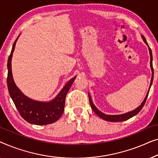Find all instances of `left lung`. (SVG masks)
<instances>
[{
	"mask_svg": "<svg viewBox=\"0 0 158 158\" xmlns=\"http://www.w3.org/2000/svg\"><path fill=\"white\" fill-rule=\"evenodd\" d=\"M142 39H143L144 42L148 45V42H147V41L145 40V38H144V36H142ZM149 51H150V66H151V69H152V79H151L150 85V88H149V90L148 92V94L146 95L145 98H144V100L142 101V104L140 105L139 107H137L136 109L133 110V111H131L130 112H128V113H126V114H121V115H106V114H104L103 113H102V112H101L98 109H97L96 106H95L94 104L92 102L91 98H90V95L88 94V97H89V102H90V106H91V109H93V111H94L95 113H96L97 115L99 116V117H101V118H103V119H104L106 121H108V122H123V121H126L127 119H129V118H131L132 116L137 115V114L139 113L140 111H141V109H142V107L144 106V103H145V102H146L147 98H148L149 91H150V87H151V85H152V83L153 75H154V70H153V67H152V51H151V49L150 48V47H149Z\"/></svg>",
	"mask_w": 158,
	"mask_h": 158,
	"instance_id": "1",
	"label": "left lung"
}]
</instances>
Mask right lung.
<instances>
[{
  "label": "right lung",
  "instance_id": "right-lung-1",
  "mask_svg": "<svg viewBox=\"0 0 158 158\" xmlns=\"http://www.w3.org/2000/svg\"><path fill=\"white\" fill-rule=\"evenodd\" d=\"M17 39L13 44L7 64V85L10 96L21 117L27 122L36 125H46L55 122L63 114L67 94L76 77L70 80L57 97L49 102H39L27 98L17 88L12 76L11 59Z\"/></svg>",
  "mask_w": 158,
  "mask_h": 158
}]
</instances>
